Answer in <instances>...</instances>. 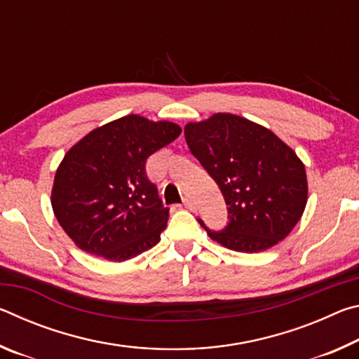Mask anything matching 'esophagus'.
<instances>
[{"label":"esophagus","instance_id":"1","mask_svg":"<svg viewBox=\"0 0 359 359\" xmlns=\"http://www.w3.org/2000/svg\"><path fill=\"white\" fill-rule=\"evenodd\" d=\"M184 205L188 209V210H194L196 208H194V204L190 198H184Z\"/></svg>","mask_w":359,"mask_h":359}]
</instances>
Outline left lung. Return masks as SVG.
I'll list each match as a JSON object with an SVG mask.
<instances>
[{
  "label": "left lung",
  "instance_id": "obj_1",
  "mask_svg": "<svg viewBox=\"0 0 359 359\" xmlns=\"http://www.w3.org/2000/svg\"><path fill=\"white\" fill-rule=\"evenodd\" d=\"M194 158L220 188L228 224L212 239L236 252L274 247L296 226L307 204L306 168L274 133L233 114L185 126Z\"/></svg>",
  "mask_w": 359,
  "mask_h": 359
}]
</instances>
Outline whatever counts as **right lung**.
<instances>
[{
	"label": "right lung",
	"mask_w": 359,
	"mask_h": 359,
	"mask_svg": "<svg viewBox=\"0 0 359 359\" xmlns=\"http://www.w3.org/2000/svg\"><path fill=\"white\" fill-rule=\"evenodd\" d=\"M182 133L171 121L126 115L88 133L60 163L52 208L81 250L126 261L160 242L169 208L145 161Z\"/></svg>",
	"instance_id": "1"
}]
</instances>
